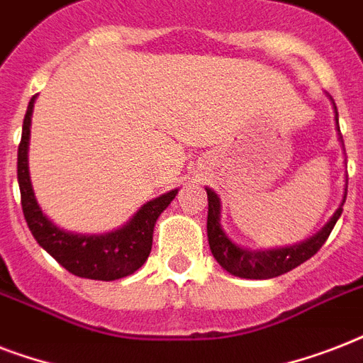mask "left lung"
I'll use <instances>...</instances> for the list:
<instances>
[{
	"label": "left lung",
	"instance_id": "left-lung-1",
	"mask_svg": "<svg viewBox=\"0 0 363 363\" xmlns=\"http://www.w3.org/2000/svg\"><path fill=\"white\" fill-rule=\"evenodd\" d=\"M333 105V113H335V128H337V135L341 147L343 145V137L339 133V115L337 107L333 104L332 96H328ZM207 198H209V213H207V238H209L211 252L215 256V259L220 264L222 269H226L228 273H232L241 279H273V277L284 275L288 271H292L294 267H298L303 262L315 256L320 247L326 242L328 235L332 233L335 222L339 220V216L343 213L345 199H347V179H345V192L343 201L337 207V211L333 213V216L324 224L320 232H316L313 238L305 239L301 242L290 245V247H279V248H264V250H250V248L239 247L238 242L232 241V238L224 232V228L220 224V198L213 188L205 186Z\"/></svg>",
	"mask_w": 363,
	"mask_h": 363
}]
</instances>
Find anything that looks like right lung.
Instances as JSON below:
<instances>
[{"instance_id":"add662e5","label":"right lung","mask_w":363,"mask_h":363,"mask_svg":"<svg viewBox=\"0 0 363 363\" xmlns=\"http://www.w3.org/2000/svg\"><path fill=\"white\" fill-rule=\"evenodd\" d=\"M30 99L22 124V139L18 145V186L22 211L31 235L62 267L82 279L94 281H116L135 273L147 262L152 248L154 224L158 216L175 199L179 190H169L158 198L150 199L118 230L107 233H75L56 226L37 203L31 186L28 148H30V125L33 104Z\"/></svg>"}]
</instances>
